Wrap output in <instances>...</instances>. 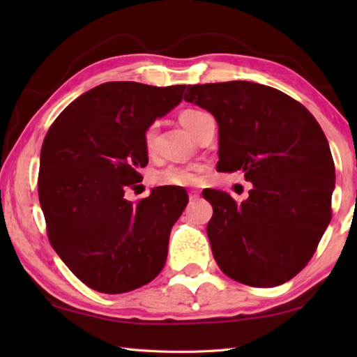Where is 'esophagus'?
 I'll return each instance as SVG.
<instances>
[{"label":"esophagus","mask_w":357,"mask_h":357,"mask_svg":"<svg viewBox=\"0 0 357 357\" xmlns=\"http://www.w3.org/2000/svg\"><path fill=\"white\" fill-rule=\"evenodd\" d=\"M188 198H190V201H196L199 198V193L196 192V190H192L190 193H188Z\"/></svg>","instance_id":"esophagus-1"}]
</instances>
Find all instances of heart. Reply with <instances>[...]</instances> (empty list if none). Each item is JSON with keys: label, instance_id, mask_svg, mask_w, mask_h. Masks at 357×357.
<instances>
[{"label": "heart", "instance_id": "b5f03b06", "mask_svg": "<svg viewBox=\"0 0 357 357\" xmlns=\"http://www.w3.org/2000/svg\"><path fill=\"white\" fill-rule=\"evenodd\" d=\"M204 112L188 109L179 115V121L188 132L193 133L195 123ZM156 124H151L144 132V146L149 153H153L156 144ZM201 173V165H172L167 169L153 174V181L159 185H174V187H188L198 184Z\"/></svg>", "mask_w": 357, "mask_h": 357}]
</instances>
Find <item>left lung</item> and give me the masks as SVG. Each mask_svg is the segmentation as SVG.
Listing matches in <instances>:
<instances>
[{
  "instance_id": "left-lung-1",
  "label": "left lung",
  "mask_w": 357,
  "mask_h": 357,
  "mask_svg": "<svg viewBox=\"0 0 357 357\" xmlns=\"http://www.w3.org/2000/svg\"><path fill=\"white\" fill-rule=\"evenodd\" d=\"M184 100L216 119V170L242 172L253 184L241 204L202 192L213 207L207 234L219 268L252 287L287 282L312 259L331 219L336 174L321 126L293 98L250 81L188 86Z\"/></svg>"
}]
</instances>
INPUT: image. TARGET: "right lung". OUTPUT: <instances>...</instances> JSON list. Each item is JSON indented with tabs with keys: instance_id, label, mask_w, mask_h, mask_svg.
<instances>
[{
	"instance_id": "add662e5",
	"label": "right lung",
	"mask_w": 357,
	"mask_h": 357,
	"mask_svg": "<svg viewBox=\"0 0 357 357\" xmlns=\"http://www.w3.org/2000/svg\"><path fill=\"white\" fill-rule=\"evenodd\" d=\"M185 86L113 81L90 89L45 135L38 195L53 250L93 290L132 291L161 273L185 190L156 187L139 202L126 190L149 162L144 132L183 101Z\"/></svg>"
}]
</instances>
